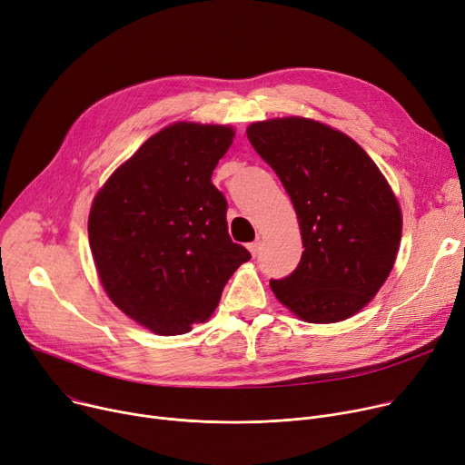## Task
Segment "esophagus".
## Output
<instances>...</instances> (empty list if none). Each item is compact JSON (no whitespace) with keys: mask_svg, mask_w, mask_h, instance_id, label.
Returning <instances> with one entry per match:
<instances>
[{"mask_svg":"<svg viewBox=\"0 0 465 465\" xmlns=\"http://www.w3.org/2000/svg\"><path fill=\"white\" fill-rule=\"evenodd\" d=\"M248 250L252 252L253 257H257V255H259V250H261V242H259V240H257V242H252V243L248 245Z\"/></svg>","mask_w":465,"mask_h":465,"instance_id":"esophagus-1","label":"esophagus"}]
</instances>
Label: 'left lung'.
Wrapping results in <instances>:
<instances>
[{
  "mask_svg": "<svg viewBox=\"0 0 465 465\" xmlns=\"http://www.w3.org/2000/svg\"><path fill=\"white\" fill-rule=\"evenodd\" d=\"M248 139L280 176L304 245L292 274L270 280L272 291L308 322L361 312L400 248L401 212L389 182L347 134L308 118L252 124Z\"/></svg>",
  "mask_w": 465,
  "mask_h": 465,
  "instance_id": "8db88e82",
  "label": "left lung"
}]
</instances>
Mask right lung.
<instances>
[{"mask_svg": "<svg viewBox=\"0 0 465 465\" xmlns=\"http://www.w3.org/2000/svg\"><path fill=\"white\" fill-rule=\"evenodd\" d=\"M227 125L161 129L94 199L90 248L108 298L159 336L206 321L250 252L227 231L212 173L232 144Z\"/></svg>", "mask_w": 465, "mask_h": 465, "instance_id": "1", "label": "right lung"}]
</instances>
